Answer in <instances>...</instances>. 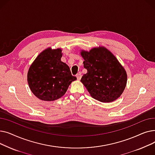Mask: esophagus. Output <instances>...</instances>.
Returning <instances> with one entry per match:
<instances>
[{
    "instance_id": "34e87169",
    "label": "esophagus",
    "mask_w": 155,
    "mask_h": 155,
    "mask_svg": "<svg viewBox=\"0 0 155 155\" xmlns=\"http://www.w3.org/2000/svg\"><path fill=\"white\" fill-rule=\"evenodd\" d=\"M76 77H77V80H80L81 79V78H82V74H81L80 72H79L78 73H77Z\"/></svg>"
}]
</instances>
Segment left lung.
<instances>
[{"label": "left lung", "instance_id": "1", "mask_svg": "<svg viewBox=\"0 0 155 155\" xmlns=\"http://www.w3.org/2000/svg\"><path fill=\"white\" fill-rule=\"evenodd\" d=\"M84 67L87 70L81 82L94 99L102 102L116 100L127 83V73L116 56L104 47L82 51Z\"/></svg>", "mask_w": 155, "mask_h": 155}]
</instances>
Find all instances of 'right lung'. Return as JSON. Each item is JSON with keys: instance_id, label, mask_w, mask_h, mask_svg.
Here are the masks:
<instances>
[{"instance_id": "add662e5", "label": "right lung", "mask_w": 155, "mask_h": 155, "mask_svg": "<svg viewBox=\"0 0 155 155\" xmlns=\"http://www.w3.org/2000/svg\"><path fill=\"white\" fill-rule=\"evenodd\" d=\"M60 48H49L41 53L31 65L28 82L32 92L38 99L52 101L61 97L70 84L77 80L68 65L61 61Z\"/></svg>"}]
</instances>
